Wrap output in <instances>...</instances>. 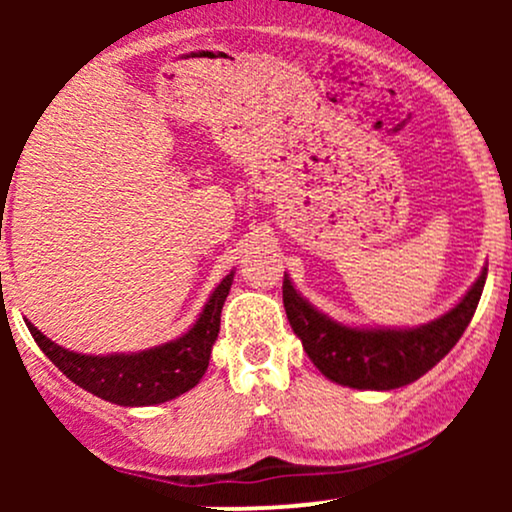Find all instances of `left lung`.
Returning <instances> with one entry per match:
<instances>
[{"label":"left lung","instance_id":"left-lung-1","mask_svg":"<svg viewBox=\"0 0 512 512\" xmlns=\"http://www.w3.org/2000/svg\"><path fill=\"white\" fill-rule=\"evenodd\" d=\"M486 272L489 264L448 313L416 327H368L334 320L303 298L286 272L284 308L293 334L327 380L354 390H397L426 375L460 342L479 305Z\"/></svg>","mask_w":512,"mask_h":512}]
</instances>
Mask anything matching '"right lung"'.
<instances>
[{
    "instance_id": "obj_1",
    "label": "right lung",
    "mask_w": 512,
    "mask_h": 512,
    "mask_svg": "<svg viewBox=\"0 0 512 512\" xmlns=\"http://www.w3.org/2000/svg\"><path fill=\"white\" fill-rule=\"evenodd\" d=\"M233 274L236 269L223 276L209 293L202 313L192 322L190 330L182 332L178 339L144 351L79 354L52 342L33 322L26 320V327L43 354L86 392L120 407H154L190 392L207 373L211 346L219 337L221 310L231 291Z\"/></svg>"
}]
</instances>
